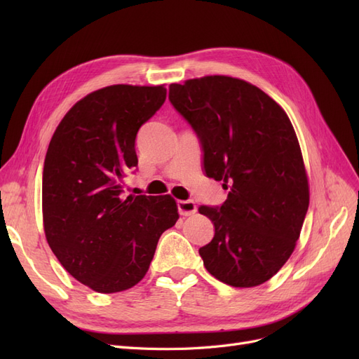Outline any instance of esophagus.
Listing matches in <instances>:
<instances>
[{
    "instance_id": "esophagus-1",
    "label": "esophagus",
    "mask_w": 359,
    "mask_h": 359,
    "mask_svg": "<svg viewBox=\"0 0 359 359\" xmlns=\"http://www.w3.org/2000/svg\"><path fill=\"white\" fill-rule=\"evenodd\" d=\"M177 206H178V212L181 215H186V217L191 215V214H194V212L198 211L196 203H194L193 201H178Z\"/></svg>"
}]
</instances>
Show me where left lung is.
<instances>
[{
    "mask_svg": "<svg viewBox=\"0 0 359 359\" xmlns=\"http://www.w3.org/2000/svg\"><path fill=\"white\" fill-rule=\"evenodd\" d=\"M169 100L196 133L203 172L227 199L201 206L214 238L199 248L205 268L235 287L268 281L286 264L309 210V181L286 112L257 86L205 76L169 86Z\"/></svg>",
    "mask_w": 359,
    "mask_h": 359,
    "instance_id": "8db88e82",
    "label": "left lung"
}]
</instances>
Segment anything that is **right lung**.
Returning <instances> with one entry per match:
<instances>
[{
  "label": "right lung",
  "mask_w": 359,
  "mask_h": 359,
  "mask_svg": "<svg viewBox=\"0 0 359 359\" xmlns=\"http://www.w3.org/2000/svg\"><path fill=\"white\" fill-rule=\"evenodd\" d=\"M166 100V88L112 85L76 103L53 133L43 166V223L60 264L100 293L144 278L158 238L178 220L169 194L126 196L137 166L139 128Z\"/></svg>",
  "instance_id": "obj_1"
}]
</instances>
